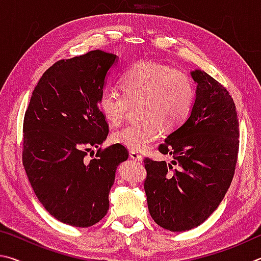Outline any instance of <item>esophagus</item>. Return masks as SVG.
Here are the masks:
<instances>
[{"label": "esophagus", "mask_w": 261, "mask_h": 261, "mask_svg": "<svg viewBox=\"0 0 261 261\" xmlns=\"http://www.w3.org/2000/svg\"><path fill=\"white\" fill-rule=\"evenodd\" d=\"M129 157L132 159H134V161H138V162H142V159H143V157L141 156L140 153L136 152V151H130L129 152Z\"/></svg>", "instance_id": "esophagus-1"}]
</instances>
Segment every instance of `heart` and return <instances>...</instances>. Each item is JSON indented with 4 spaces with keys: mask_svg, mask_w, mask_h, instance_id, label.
<instances>
[{
    "mask_svg": "<svg viewBox=\"0 0 261 261\" xmlns=\"http://www.w3.org/2000/svg\"><path fill=\"white\" fill-rule=\"evenodd\" d=\"M121 91L112 87L102 90L98 109L112 126L121 123L139 104L142 120L114 132L112 140L132 151L143 152L161 138L163 128L174 130L191 112L195 87L186 72L152 61L136 63L125 72Z\"/></svg>",
    "mask_w": 261,
    "mask_h": 261,
    "instance_id": "b5f03b06",
    "label": "heart"
}]
</instances>
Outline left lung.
Here are the masks:
<instances>
[{"instance_id": "obj_1", "label": "left lung", "mask_w": 261, "mask_h": 261, "mask_svg": "<svg viewBox=\"0 0 261 261\" xmlns=\"http://www.w3.org/2000/svg\"><path fill=\"white\" fill-rule=\"evenodd\" d=\"M190 74L197 84L191 112L158 148L173 161L144 159L150 216L171 231L193 229L218 208L234 176L240 145L229 93L206 72Z\"/></svg>"}]
</instances>
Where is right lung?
<instances>
[{
	"label": "right lung",
	"instance_id": "1",
	"mask_svg": "<svg viewBox=\"0 0 261 261\" xmlns=\"http://www.w3.org/2000/svg\"><path fill=\"white\" fill-rule=\"evenodd\" d=\"M118 57L93 50L55 63L32 93L24 118L22 165L44 208L61 222L90 227L109 211V194L119 164L127 161L121 144L97 150L109 126L98 97Z\"/></svg>",
	"mask_w": 261,
	"mask_h": 261
}]
</instances>
